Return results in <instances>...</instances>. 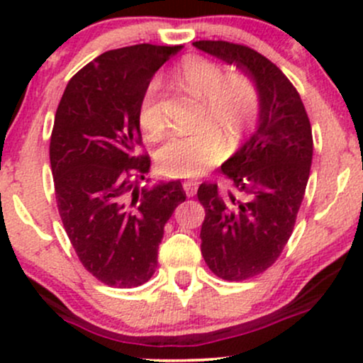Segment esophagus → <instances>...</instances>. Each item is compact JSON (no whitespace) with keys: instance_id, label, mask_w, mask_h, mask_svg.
<instances>
[{"instance_id":"esophagus-1","label":"esophagus","mask_w":363,"mask_h":363,"mask_svg":"<svg viewBox=\"0 0 363 363\" xmlns=\"http://www.w3.org/2000/svg\"><path fill=\"white\" fill-rule=\"evenodd\" d=\"M184 191H186L187 196H194V193H196V182H193V181L184 182Z\"/></svg>"}]
</instances>
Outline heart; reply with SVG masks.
<instances>
[{
  "mask_svg": "<svg viewBox=\"0 0 363 363\" xmlns=\"http://www.w3.org/2000/svg\"><path fill=\"white\" fill-rule=\"evenodd\" d=\"M177 80L186 90L205 104L203 123L211 124L191 135H174L157 153L160 174L167 177H198L225 155V140L239 141L256 124L259 116V95L256 86L242 77L227 80V72L203 56H186L176 69ZM158 80H152L143 91L138 119L140 126L155 135L164 126L157 102Z\"/></svg>",
  "mask_w": 363,
  "mask_h": 363,
  "instance_id": "heart-1",
  "label": "heart"
}]
</instances>
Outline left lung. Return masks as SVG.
I'll return each instance as SVG.
<instances>
[{"label": "left lung", "instance_id": "obj_1", "mask_svg": "<svg viewBox=\"0 0 363 363\" xmlns=\"http://www.w3.org/2000/svg\"><path fill=\"white\" fill-rule=\"evenodd\" d=\"M193 45L235 66L256 86L259 116L249 140L222 164L232 189L201 184V254L223 280L256 277L278 259L294 230L312 164V129L301 95L268 57L225 40Z\"/></svg>", "mask_w": 363, "mask_h": 363}]
</instances>
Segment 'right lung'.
<instances>
[{"label": "right lung", "mask_w": 363, "mask_h": 363, "mask_svg": "<svg viewBox=\"0 0 363 363\" xmlns=\"http://www.w3.org/2000/svg\"><path fill=\"white\" fill-rule=\"evenodd\" d=\"M181 49L138 44L101 54L69 80L54 118L49 157L62 225L82 264L116 289L153 277L164 225L186 199L179 181L141 187L150 157L135 152L143 91Z\"/></svg>", "instance_id": "add662e5"}]
</instances>
